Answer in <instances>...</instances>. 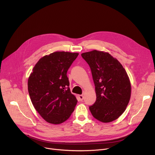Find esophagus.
<instances>
[{"instance_id": "esophagus-1", "label": "esophagus", "mask_w": 155, "mask_h": 155, "mask_svg": "<svg viewBox=\"0 0 155 155\" xmlns=\"http://www.w3.org/2000/svg\"><path fill=\"white\" fill-rule=\"evenodd\" d=\"M78 97V99H79V100H80V101H82L84 100V95H79Z\"/></svg>"}]
</instances>
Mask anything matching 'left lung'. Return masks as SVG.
Instances as JSON below:
<instances>
[{"instance_id": "left-lung-1", "label": "left lung", "mask_w": 155, "mask_h": 155, "mask_svg": "<svg viewBox=\"0 0 155 155\" xmlns=\"http://www.w3.org/2000/svg\"><path fill=\"white\" fill-rule=\"evenodd\" d=\"M91 67L96 101L89 107L94 118L107 123L118 119L131 98V85L123 65L109 53L93 50L83 53Z\"/></svg>"}]
</instances>
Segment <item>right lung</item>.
<instances>
[{"label":"right lung","mask_w":155,"mask_h":155,"mask_svg":"<svg viewBox=\"0 0 155 155\" xmlns=\"http://www.w3.org/2000/svg\"><path fill=\"white\" fill-rule=\"evenodd\" d=\"M78 53L56 51L40 58L28 78L30 99L48 123L67 120L75 109L76 97L70 92L67 73Z\"/></svg>","instance_id":"1"}]
</instances>
